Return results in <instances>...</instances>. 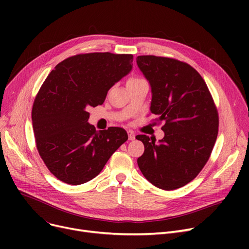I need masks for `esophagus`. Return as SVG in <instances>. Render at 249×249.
Masks as SVG:
<instances>
[{"label": "esophagus", "mask_w": 249, "mask_h": 249, "mask_svg": "<svg viewBox=\"0 0 249 249\" xmlns=\"http://www.w3.org/2000/svg\"><path fill=\"white\" fill-rule=\"evenodd\" d=\"M128 139L129 140H134L135 139V134L133 133V131H128Z\"/></svg>", "instance_id": "1"}]
</instances>
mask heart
<instances>
[{
    "instance_id": "b5f03b06",
    "label": "heart",
    "mask_w": 249,
    "mask_h": 249,
    "mask_svg": "<svg viewBox=\"0 0 249 249\" xmlns=\"http://www.w3.org/2000/svg\"><path fill=\"white\" fill-rule=\"evenodd\" d=\"M140 80H142V78H139V77H131V78H129L127 84H129V83H133V82H136V81H140Z\"/></svg>"
}]
</instances>
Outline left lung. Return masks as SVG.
<instances>
[{
  "mask_svg": "<svg viewBox=\"0 0 249 249\" xmlns=\"http://www.w3.org/2000/svg\"><path fill=\"white\" fill-rule=\"evenodd\" d=\"M136 62L151 88L150 112L164 121V137L155 143L146 135L137 163L155 187L172 191L199 175L210 158L218 135L219 117L200 73L174 58L140 55Z\"/></svg>",
  "mask_w": 249,
  "mask_h": 249,
  "instance_id": "1",
  "label": "left lung"
}]
</instances>
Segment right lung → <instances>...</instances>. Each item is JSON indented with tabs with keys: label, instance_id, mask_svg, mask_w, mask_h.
Here are the masks:
<instances>
[{
	"label": "right lung",
	"instance_id": "add662e5",
	"mask_svg": "<svg viewBox=\"0 0 249 249\" xmlns=\"http://www.w3.org/2000/svg\"><path fill=\"white\" fill-rule=\"evenodd\" d=\"M132 54H76L59 62L39 89L32 108L36 147L50 173L69 185L96 178L128 139L120 127L97 131L89 107L132 70Z\"/></svg>",
	"mask_w": 249,
	"mask_h": 249
}]
</instances>
